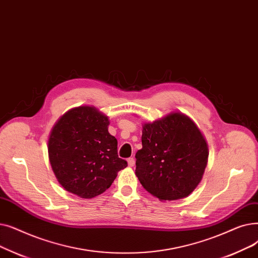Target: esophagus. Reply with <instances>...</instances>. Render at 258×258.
Listing matches in <instances>:
<instances>
[{
	"label": "esophagus",
	"instance_id": "1",
	"mask_svg": "<svg viewBox=\"0 0 258 258\" xmlns=\"http://www.w3.org/2000/svg\"><path fill=\"white\" fill-rule=\"evenodd\" d=\"M127 162H128V166H129V167H133L134 164H136V161H134L133 157H129V158L127 159Z\"/></svg>",
	"mask_w": 258,
	"mask_h": 258
}]
</instances>
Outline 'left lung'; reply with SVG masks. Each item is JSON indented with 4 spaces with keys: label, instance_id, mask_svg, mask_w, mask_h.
<instances>
[{
    "label": "left lung",
    "instance_id": "obj_1",
    "mask_svg": "<svg viewBox=\"0 0 258 258\" xmlns=\"http://www.w3.org/2000/svg\"><path fill=\"white\" fill-rule=\"evenodd\" d=\"M143 148L136 154V174L159 201L187 198L201 182L208 163V145L187 115L171 112L145 122Z\"/></svg>",
    "mask_w": 258,
    "mask_h": 258
}]
</instances>
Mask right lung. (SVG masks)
I'll use <instances>...</instances> for the list:
<instances>
[{"label": "right lung", "instance_id": "obj_1", "mask_svg": "<svg viewBox=\"0 0 258 258\" xmlns=\"http://www.w3.org/2000/svg\"><path fill=\"white\" fill-rule=\"evenodd\" d=\"M108 126V116L95 107L80 106L60 116L49 136V161L57 181L82 199L105 192L127 167Z\"/></svg>", "mask_w": 258, "mask_h": 258}]
</instances>
